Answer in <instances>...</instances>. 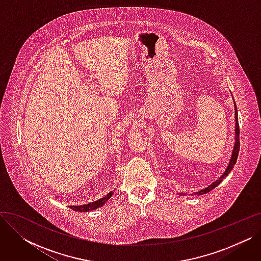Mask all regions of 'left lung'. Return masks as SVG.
<instances>
[{
    "mask_svg": "<svg viewBox=\"0 0 261 261\" xmlns=\"http://www.w3.org/2000/svg\"><path fill=\"white\" fill-rule=\"evenodd\" d=\"M235 120H236V123H235V145H234V149H232V152H231V156H230V160H229V163L227 165V168L225 169L224 173L219 177L218 180H216L214 183H212L208 187L206 188H203L202 190H199L197 191V193H190V196H199V195H204V194H207L210 193L211 190H213L215 187H217L219 184H220L224 177L226 175H228V173L230 172V170L234 168L235 164H236V161H237V158H238V153H239V149H240V142H239V123H238V113H237V107L235 105ZM180 196H183L185 194H179Z\"/></svg>",
    "mask_w": 261,
    "mask_h": 261,
    "instance_id": "1",
    "label": "left lung"
}]
</instances>
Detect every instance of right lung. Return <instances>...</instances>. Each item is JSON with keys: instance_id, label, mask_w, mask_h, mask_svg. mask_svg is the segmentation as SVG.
<instances>
[{"instance_id": "right-lung-1", "label": "right lung", "mask_w": 261, "mask_h": 261, "mask_svg": "<svg viewBox=\"0 0 261 261\" xmlns=\"http://www.w3.org/2000/svg\"><path fill=\"white\" fill-rule=\"evenodd\" d=\"M114 191H110V193L105 196L103 198L97 200V201H94V202H91L89 204H85V205H80V206H70V208H72L73 211L75 212H80V213H86V212H90V211H94L96 208H98L100 206H102V205L111 198V196L113 195Z\"/></svg>"}]
</instances>
